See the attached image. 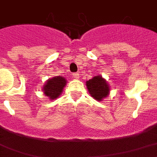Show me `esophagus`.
<instances>
[{"label":"esophagus","instance_id":"34e87169","mask_svg":"<svg viewBox=\"0 0 157 157\" xmlns=\"http://www.w3.org/2000/svg\"><path fill=\"white\" fill-rule=\"evenodd\" d=\"M72 77H73V78H75V79H78V73H73V74H72Z\"/></svg>","mask_w":157,"mask_h":157}]
</instances>
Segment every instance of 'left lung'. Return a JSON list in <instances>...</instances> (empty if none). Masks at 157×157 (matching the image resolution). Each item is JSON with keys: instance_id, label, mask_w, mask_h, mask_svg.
<instances>
[{"instance_id": "obj_1", "label": "left lung", "mask_w": 157, "mask_h": 157, "mask_svg": "<svg viewBox=\"0 0 157 157\" xmlns=\"http://www.w3.org/2000/svg\"><path fill=\"white\" fill-rule=\"evenodd\" d=\"M86 85L91 97L97 101H101L102 98L107 97L109 92V85L101 76L94 77L86 82Z\"/></svg>"}]
</instances>
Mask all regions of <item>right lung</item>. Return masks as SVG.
<instances>
[{"mask_svg":"<svg viewBox=\"0 0 157 157\" xmlns=\"http://www.w3.org/2000/svg\"><path fill=\"white\" fill-rule=\"evenodd\" d=\"M66 84V78L63 77L58 76L49 78L44 85V93L50 99H56L61 94Z\"/></svg>","mask_w":157,"mask_h":157,"instance_id":"1","label":"right lung"}]
</instances>
